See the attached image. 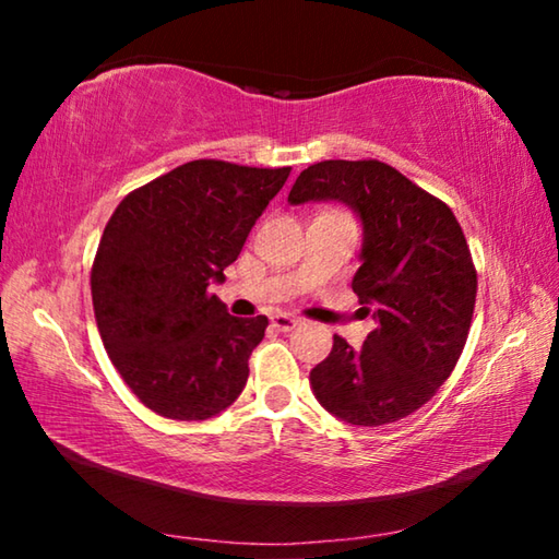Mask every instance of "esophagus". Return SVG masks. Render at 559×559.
I'll return each instance as SVG.
<instances>
[{"mask_svg": "<svg viewBox=\"0 0 559 559\" xmlns=\"http://www.w3.org/2000/svg\"><path fill=\"white\" fill-rule=\"evenodd\" d=\"M298 323H300V320L288 316V313H276V316L271 318V325L276 328V330H283V333H288V330H293Z\"/></svg>", "mask_w": 559, "mask_h": 559, "instance_id": "1", "label": "esophagus"}]
</instances>
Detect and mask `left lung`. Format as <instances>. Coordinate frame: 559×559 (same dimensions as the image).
<instances>
[{
  "label": "left lung",
  "mask_w": 559,
  "mask_h": 559,
  "mask_svg": "<svg viewBox=\"0 0 559 559\" xmlns=\"http://www.w3.org/2000/svg\"><path fill=\"white\" fill-rule=\"evenodd\" d=\"M337 200L365 226L353 278L377 328L353 349H333L310 370L318 402L357 427H382L427 404L466 345L478 276L447 202L380 159H323L298 175L288 202Z\"/></svg>",
  "instance_id": "1"
}]
</instances>
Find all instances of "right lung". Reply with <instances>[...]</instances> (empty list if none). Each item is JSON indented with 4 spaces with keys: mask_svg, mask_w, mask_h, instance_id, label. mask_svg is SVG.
<instances>
[{
    "mask_svg": "<svg viewBox=\"0 0 559 559\" xmlns=\"http://www.w3.org/2000/svg\"><path fill=\"white\" fill-rule=\"evenodd\" d=\"M288 175L192 159L112 212L91 269L93 313L110 362L147 409L197 421L241 394L269 318L229 316L210 286Z\"/></svg>",
    "mask_w": 559,
    "mask_h": 559,
    "instance_id": "add662e5",
    "label": "right lung"
}]
</instances>
